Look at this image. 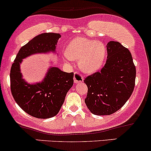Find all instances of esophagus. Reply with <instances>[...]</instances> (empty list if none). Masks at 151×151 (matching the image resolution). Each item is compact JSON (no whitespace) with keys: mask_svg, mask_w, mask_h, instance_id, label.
I'll use <instances>...</instances> for the list:
<instances>
[{"mask_svg":"<svg viewBox=\"0 0 151 151\" xmlns=\"http://www.w3.org/2000/svg\"><path fill=\"white\" fill-rule=\"evenodd\" d=\"M83 81V76L79 73L76 72L74 73V83L76 84L81 83Z\"/></svg>","mask_w":151,"mask_h":151,"instance_id":"obj_1","label":"esophagus"}]
</instances>
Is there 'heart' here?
<instances>
[{
  "label": "heart",
  "instance_id": "b5f03b06",
  "mask_svg": "<svg viewBox=\"0 0 151 151\" xmlns=\"http://www.w3.org/2000/svg\"><path fill=\"white\" fill-rule=\"evenodd\" d=\"M106 55L103 43L81 37L74 38L68 45L64 58L79 60V66L86 73H94L102 66Z\"/></svg>",
  "mask_w": 151,
  "mask_h": 151
}]
</instances>
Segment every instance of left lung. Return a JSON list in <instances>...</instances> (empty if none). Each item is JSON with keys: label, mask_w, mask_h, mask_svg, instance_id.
I'll use <instances>...</instances> for the list:
<instances>
[{"label": "left lung", "mask_w": 151, "mask_h": 151, "mask_svg": "<svg viewBox=\"0 0 151 151\" xmlns=\"http://www.w3.org/2000/svg\"><path fill=\"white\" fill-rule=\"evenodd\" d=\"M107 60L100 71L86 78L85 103L93 114L109 116L121 109L135 87L136 69L131 53L119 42L110 41Z\"/></svg>", "instance_id": "left-lung-1"}]
</instances>
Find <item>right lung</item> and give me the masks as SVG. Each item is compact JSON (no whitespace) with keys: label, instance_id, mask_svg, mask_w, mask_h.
Returning <instances> with one entry per match:
<instances>
[{"label":"right lung","instance_id":"1","mask_svg":"<svg viewBox=\"0 0 151 151\" xmlns=\"http://www.w3.org/2000/svg\"><path fill=\"white\" fill-rule=\"evenodd\" d=\"M60 37L59 33H54L37 35L21 47L12 64L10 73L12 96L25 113L35 118L44 119L56 116L73 85V73L50 68L41 83L30 85L22 78L20 64L22 59L33 54L55 51Z\"/></svg>","mask_w":151,"mask_h":151}]
</instances>
